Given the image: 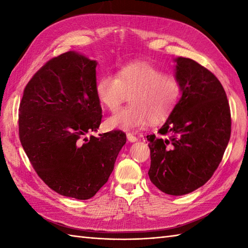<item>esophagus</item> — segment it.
<instances>
[{
  "mask_svg": "<svg viewBox=\"0 0 248 248\" xmlns=\"http://www.w3.org/2000/svg\"><path fill=\"white\" fill-rule=\"evenodd\" d=\"M127 139L129 141H131V143H134V141H138V138H136L135 135H133L132 133H127Z\"/></svg>",
  "mask_w": 248,
  "mask_h": 248,
  "instance_id": "obj_1",
  "label": "esophagus"
}]
</instances>
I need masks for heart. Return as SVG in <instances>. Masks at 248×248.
Masks as SVG:
<instances>
[{"label":"heart","instance_id":"1","mask_svg":"<svg viewBox=\"0 0 248 248\" xmlns=\"http://www.w3.org/2000/svg\"><path fill=\"white\" fill-rule=\"evenodd\" d=\"M103 108L115 112L130 94L129 107L107 119V127L130 131L143 128L150 119L159 123L170 116L181 96V84L172 75L146 62L120 67L116 75L105 73L96 83Z\"/></svg>","mask_w":248,"mask_h":248}]
</instances>
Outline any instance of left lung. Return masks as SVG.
<instances>
[{
    "label": "left lung",
    "mask_w": 248,
    "mask_h": 248,
    "mask_svg": "<svg viewBox=\"0 0 248 248\" xmlns=\"http://www.w3.org/2000/svg\"><path fill=\"white\" fill-rule=\"evenodd\" d=\"M182 97L159 135H147L151 182L168 195L202 186L223 159L231 133V115L223 85L213 73L186 57L176 60Z\"/></svg>",
    "instance_id": "1"
}]
</instances>
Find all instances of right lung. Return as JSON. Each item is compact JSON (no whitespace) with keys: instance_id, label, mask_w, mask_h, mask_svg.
I'll return each instance as SVG.
<instances>
[{"instance_id":"add662e5","label":"right lung","mask_w":248,"mask_h":248,"mask_svg":"<svg viewBox=\"0 0 248 248\" xmlns=\"http://www.w3.org/2000/svg\"><path fill=\"white\" fill-rule=\"evenodd\" d=\"M96 61L76 52L53 57L26 84L19 107V138L31 166L62 196L89 199L108 182L127 136L91 135L102 119Z\"/></svg>"}]
</instances>
